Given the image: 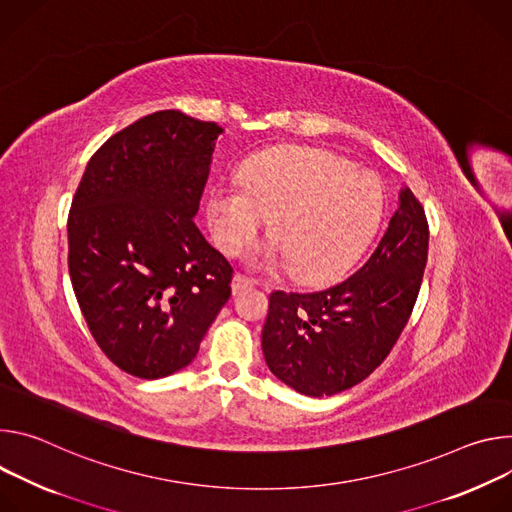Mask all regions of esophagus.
I'll list each match as a JSON object with an SVG mask.
<instances>
[{"mask_svg":"<svg viewBox=\"0 0 512 512\" xmlns=\"http://www.w3.org/2000/svg\"><path fill=\"white\" fill-rule=\"evenodd\" d=\"M248 287H252V280H248L244 274L236 272V274H234V278H232V293H234V295H238V293L246 291Z\"/></svg>","mask_w":512,"mask_h":512,"instance_id":"obj_1","label":"esophagus"}]
</instances>
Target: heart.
Segmentation results:
<instances>
[{"mask_svg": "<svg viewBox=\"0 0 512 512\" xmlns=\"http://www.w3.org/2000/svg\"><path fill=\"white\" fill-rule=\"evenodd\" d=\"M384 211L378 179L315 148H278L244 168V185L211 189L207 221L215 246L238 256L264 230L276 246L250 258L260 270L291 268L301 282H327L366 250Z\"/></svg>", "mask_w": 512, "mask_h": 512, "instance_id": "1", "label": "heart"}]
</instances>
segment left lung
Segmentation results:
<instances>
[{"label": "left lung", "mask_w": 512, "mask_h": 512, "mask_svg": "<svg viewBox=\"0 0 512 512\" xmlns=\"http://www.w3.org/2000/svg\"><path fill=\"white\" fill-rule=\"evenodd\" d=\"M429 250L425 209L409 187L372 256L319 293L274 291L262 329L270 372L307 396H331L368 378L403 333Z\"/></svg>", "instance_id": "1"}]
</instances>
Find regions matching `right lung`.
Returning a JSON list of instances; mask_svg holds the SVG:
<instances>
[{
    "instance_id": "obj_1",
    "label": "right lung",
    "mask_w": 512,
    "mask_h": 512,
    "mask_svg": "<svg viewBox=\"0 0 512 512\" xmlns=\"http://www.w3.org/2000/svg\"><path fill=\"white\" fill-rule=\"evenodd\" d=\"M223 130L164 109L113 134L69 211V274L87 327L120 370L156 380L193 362L232 295V264L195 215Z\"/></svg>"
}]
</instances>
